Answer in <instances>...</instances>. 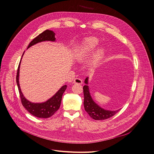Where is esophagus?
Masks as SVG:
<instances>
[{
  "instance_id": "1",
  "label": "esophagus",
  "mask_w": 154,
  "mask_h": 154,
  "mask_svg": "<svg viewBox=\"0 0 154 154\" xmlns=\"http://www.w3.org/2000/svg\"><path fill=\"white\" fill-rule=\"evenodd\" d=\"M74 84H79V85H82L83 83V80L79 78H75L73 82Z\"/></svg>"
}]
</instances>
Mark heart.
Segmentation results:
<instances>
[{"label": "heart", "instance_id": "b5f03b06", "mask_svg": "<svg viewBox=\"0 0 154 154\" xmlns=\"http://www.w3.org/2000/svg\"><path fill=\"white\" fill-rule=\"evenodd\" d=\"M98 44V41L95 38H90L85 40V52L91 51L93 50L97 45ZM102 50H99L98 51L96 52V60H98L103 54Z\"/></svg>", "mask_w": 154, "mask_h": 154}]
</instances>
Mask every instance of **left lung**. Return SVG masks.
Here are the masks:
<instances>
[{
  "label": "left lung",
  "instance_id": "1",
  "mask_svg": "<svg viewBox=\"0 0 154 154\" xmlns=\"http://www.w3.org/2000/svg\"><path fill=\"white\" fill-rule=\"evenodd\" d=\"M85 85L83 87L84 93V106L85 109L88 115L93 119L97 120L107 119L117 113L120 109L117 110H106L99 106L92 99L88 89V77L85 79Z\"/></svg>",
  "mask_w": 154,
  "mask_h": 154
}]
</instances>
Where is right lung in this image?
<instances>
[{"instance_id":"add662e5","label":"right lung","mask_w":154,"mask_h":154,"mask_svg":"<svg viewBox=\"0 0 154 154\" xmlns=\"http://www.w3.org/2000/svg\"><path fill=\"white\" fill-rule=\"evenodd\" d=\"M55 33L52 31L47 29L44 31L43 32H42L41 34H40L39 35H38L36 37H35L34 39L29 43L28 47V48L40 42L45 41H55ZM20 64V61L19 63V64L17 68V87L19 92L20 100L23 106L31 115L37 118H48L51 117L59 109L61 102L62 96L64 92L66 90L67 85H63L61 88H60V89L55 93L54 96H53L51 99H50L45 102L41 103H34L31 102L25 99L20 88L19 83Z\"/></svg>"}]
</instances>
